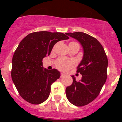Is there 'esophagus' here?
<instances>
[{
	"instance_id": "34e87169",
	"label": "esophagus",
	"mask_w": 122,
	"mask_h": 122,
	"mask_svg": "<svg viewBox=\"0 0 122 122\" xmlns=\"http://www.w3.org/2000/svg\"><path fill=\"white\" fill-rule=\"evenodd\" d=\"M65 76V74H63V73H61V78H62V77H63L64 76Z\"/></svg>"
}]
</instances>
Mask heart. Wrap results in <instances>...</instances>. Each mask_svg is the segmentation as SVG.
Returning a JSON list of instances; mask_svg holds the SVG:
<instances>
[{
	"label": "heart",
	"mask_w": 122,
	"mask_h": 122,
	"mask_svg": "<svg viewBox=\"0 0 122 122\" xmlns=\"http://www.w3.org/2000/svg\"><path fill=\"white\" fill-rule=\"evenodd\" d=\"M69 47L71 50L76 47L79 48V44L77 42L72 41L69 43ZM76 65V61L74 59H67L64 58H59L55 62V66L58 70L62 71H67L72 68Z\"/></svg>",
	"instance_id": "1"
}]
</instances>
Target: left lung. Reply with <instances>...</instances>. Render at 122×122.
I'll use <instances>...</instances> for the list:
<instances>
[{
  "mask_svg": "<svg viewBox=\"0 0 122 122\" xmlns=\"http://www.w3.org/2000/svg\"><path fill=\"white\" fill-rule=\"evenodd\" d=\"M66 34L78 40L84 50L83 58L77 69L82 78L77 81L74 76H72L73 82L66 88V96L72 104L83 106L99 96L106 81L107 57L96 38L81 32Z\"/></svg>",
  "mask_w": 122,
  "mask_h": 122,
  "instance_id": "obj_1",
  "label": "left lung"
}]
</instances>
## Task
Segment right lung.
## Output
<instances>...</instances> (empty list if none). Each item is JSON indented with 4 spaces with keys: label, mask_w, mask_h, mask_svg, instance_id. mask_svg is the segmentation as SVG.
I'll return each mask as SVG.
<instances>
[{
    "label": "right lung",
    "mask_w": 122,
    "mask_h": 122,
    "mask_svg": "<svg viewBox=\"0 0 122 122\" xmlns=\"http://www.w3.org/2000/svg\"><path fill=\"white\" fill-rule=\"evenodd\" d=\"M67 34L35 32L19 43L12 58L11 76L19 94L31 104H39L48 98L51 86L60 77L56 69H43V58L50 55L57 42L68 39Z\"/></svg>",
    "instance_id": "1"
}]
</instances>
